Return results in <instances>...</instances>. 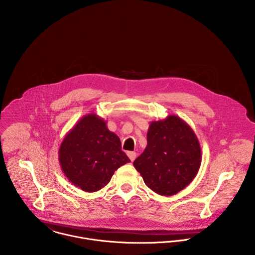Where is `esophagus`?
<instances>
[{
    "instance_id": "34e87169",
    "label": "esophagus",
    "mask_w": 255,
    "mask_h": 255,
    "mask_svg": "<svg viewBox=\"0 0 255 255\" xmlns=\"http://www.w3.org/2000/svg\"><path fill=\"white\" fill-rule=\"evenodd\" d=\"M128 156L130 159V161H133L136 158V153L133 152V151H128Z\"/></svg>"
}]
</instances>
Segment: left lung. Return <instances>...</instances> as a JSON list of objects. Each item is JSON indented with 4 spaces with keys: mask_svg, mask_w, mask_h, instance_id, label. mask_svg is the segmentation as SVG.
Masks as SVG:
<instances>
[{
    "mask_svg": "<svg viewBox=\"0 0 255 255\" xmlns=\"http://www.w3.org/2000/svg\"><path fill=\"white\" fill-rule=\"evenodd\" d=\"M201 164V148L192 128L178 116L151 122L147 146L133 166L154 192L171 196L196 177Z\"/></svg>",
    "mask_w": 255,
    "mask_h": 255,
    "instance_id": "1",
    "label": "left lung"
}]
</instances>
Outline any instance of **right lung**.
I'll return each instance as SVG.
<instances>
[{
    "mask_svg": "<svg viewBox=\"0 0 255 255\" xmlns=\"http://www.w3.org/2000/svg\"><path fill=\"white\" fill-rule=\"evenodd\" d=\"M96 114L83 116L66 134L59 149L61 168L68 180L86 192L109 183L121 166L129 163L119 136Z\"/></svg>",
    "mask_w": 255,
    "mask_h": 255,
    "instance_id": "obj_1",
    "label": "right lung"
}]
</instances>
